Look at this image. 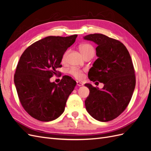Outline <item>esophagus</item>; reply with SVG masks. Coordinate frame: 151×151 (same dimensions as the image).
I'll return each mask as SVG.
<instances>
[{
	"label": "esophagus",
	"mask_w": 151,
	"mask_h": 151,
	"mask_svg": "<svg viewBox=\"0 0 151 151\" xmlns=\"http://www.w3.org/2000/svg\"><path fill=\"white\" fill-rule=\"evenodd\" d=\"M76 85H77V86H81L83 85V84L82 83L80 82V81H76Z\"/></svg>",
	"instance_id": "34e87169"
}]
</instances>
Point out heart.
Listing matches in <instances>:
<instances>
[{
    "mask_svg": "<svg viewBox=\"0 0 151 151\" xmlns=\"http://www.w3.org/2000/svg\"><path fill=\"white\" fill-rule=\"evenodd\" d=\"M80 51L81 52V54L83 56H85L87 55L92 54L94 55V48L90 44H82L79 47ZM68 55V52H65V54L63 55L62 57V61H65L66 56ZM70 73L74 76L76 78L80 79L83 77V74L81 71L78 70L76 68H72L70 70Z\"/></svg>",
    "mask_w": 151,
    "mask_h": 151,
    "instance_id": "1",
    "label": "heart"
}]
</instances>
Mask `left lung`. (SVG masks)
Masks as SVG:
<instances>
[{
  "label": "left lung",
  "instance_id": "1",
  "mask_svg": "<svg viewBox=\"0 0 151 151\" xmlns=\"http://www.w3.org/2000/svg\"><path fill=\"white\" fill-rule=\"evenodd\" d=\"M83 39L98 46V58L89 70L88 78L104 84L101 89L85 84L90 90L85 101L86 109L95 119L108 122L122 113L132 98L135 86L133 63L127 49L119 41L101 34Z\"/></svg>",
  "mask_w": 151,
  "mask_h": 151
}]
</instances>
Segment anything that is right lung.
<instances>
[{
  "instance_id": "1",
  "label": "right lung",
  "mask_w": 151,
  "mask_h": 151,
  "mask_svg": "<svg viewBox=\"0 0 151 151\" xmlns=\"http://www.w3.org/2000/svg\"><path fill=\"white\" fill-rule=\"evenodd\" d=\"M77 36L46 37L29 46L21 55L14 84L24 110L33 118L49 122L64 112L76 83L68 76L58 84L51 82L50 78L56 74L57 68L62 66V57Z\"/></svg>"
}]
</instances>
